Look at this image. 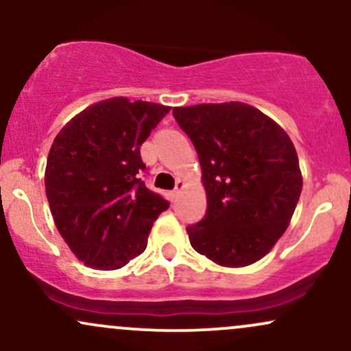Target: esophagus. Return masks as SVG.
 <instances>
[{"mask_svg": "<svg viewBox=\"0 0 351 351\" xmlns=\"http://www.w3.org/2000/svg\"><path fill=\"white\" fill-rule=\"evenodd\" d=\"M183 188H184V181H181V180L176 181V188H175V191H173V193H175V196L180 195L181 189H183Z\"/></svg>", "mask_w": 351, "mask_h": 351, "instance_id": "esophagus-1", "label": "esophagus"}]
</instances>
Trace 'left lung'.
Returning a JSON list of instances; mask_svg holds the SVG:
<instances>
[{
	"instance_id": "8db88e82",
	"label": "left lung",
	"mask_w": 351,
	"mask_h": 351,
	"mask_svg": "<svg viewBox=\"0 0 351 351\" xmlns=\"http://www.w3.org/2000/svg\"><path fill=\"white\" fill-rule=\"evenodd\" d=\"M201 163L208 211L186 229L201 256L223 267L257 263L291 223L302 191L295 147L271 117L243 102L173 108Z\"/></svg>"
}]
</instances>
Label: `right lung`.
Listing matches in <instances>:
<instances>
[{
    "label": "right lung",
    "mask_w": 351,
    "mask_h": 351,
    "mask_svg": "<svg viewBox=\"0 0 351 351\" xmlns=\"http://www.w3.org/2000/svg\"><path fill=\"white\" fill-rule=\"evenodd\" d=\"M170 112L162 104L112 97L60 128L44 184L58 231L79 261L114 271L140 256L168 201L145 186L140 147Z\"/></svg>",
    "instance_id": "add662e5"
}]
</instances>
